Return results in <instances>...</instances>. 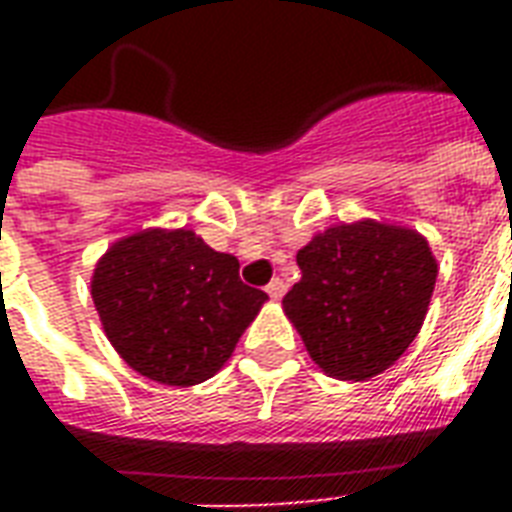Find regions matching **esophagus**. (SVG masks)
Here are the masks:
<instances>
[{
	"label": "esophagus",
	"mask_w": 512,
	"mask_h": 512,
	"mask_svg": "<svg viewBox=\"0 0 512 512\" xmlns=\"http://www.w3.org/2000/svg\"><path fill=\"white\" fill-rule=\"evenodd\" d=\"M265 292H268V295H271L273 300H281V297H284V292H287V284H284V281H281V279H273L271 284L265 287Z\"/></svg>",
	"instance_id": "34e87169"
}]
</instances>
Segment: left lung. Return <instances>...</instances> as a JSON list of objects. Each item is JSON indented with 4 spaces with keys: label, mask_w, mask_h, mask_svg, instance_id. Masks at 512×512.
Returning <instances> with one entry per match:
<instances>
[{
    "label": "left lung",
    "mask_w": 512,
    "mask_h": 512,
    "mask_svg": "<svg viewBox=\"0 0 512 512\" xmlns=\"http://www.w3.org/2000/svg\"><path fill=\"white\" fill-rule=\"evenodd\" d=\"M303 279L284 313L321 372L369 380L401 358L420 332L438 265L412 228L358 220L332 225L297 252Z\"/></svg>",
    "instance_id": "left-lung-1"
}]
</instances>
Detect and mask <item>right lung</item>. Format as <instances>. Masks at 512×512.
Wrapping results in <instances>:
<instances>
[{
    "label": "right lung",
    "instance_id": "add662e5",
    "mask_svg": "<svg viewBox=\"0 0 512 512\" xmlns=\"http://www.w3.org/2000/svg\"><path fill=\"white\" fill-rule=\"evenodd\" d=\"M92 300L135 372L188 388L215 377L268 295L239 279L236 257L193 231L146 228L100 257Z\"/></svg>",
    "mask_w": 512,
    "mask_h": 512
}]
</instances>
